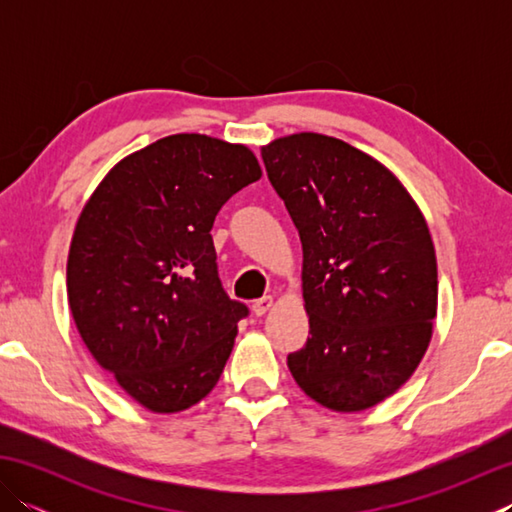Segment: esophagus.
I'll list each match as a JSON object with an SVG mask.
<instances>
[{
  "label": "esophagus",
  "mask_w": 512,
  "mask_h": 512,
  "mask_svg": "<svg viewBox=\"0 0 512 512\" xmlns=\"http://www.w3.org/2000/svg\"><path fill=\"white\" fill-rule=\"evenodd\" d=\"M270 308H273V297H262L253 303V312L257 317H262V314H266Z\"/></svg>",
  "instance_id": "34e87169"
}]
</instances>
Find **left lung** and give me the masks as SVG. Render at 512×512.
Instances as JSON below:
<instances>
[{
    "mask_svg": "<svg viewBox=\"0 0 512 512\" xmlns=\"http://www.w3.org/2000/svg\"><path fill=\"white\" fill-rule=\"evenodd\" d=\"M262 158L303 246L310 336L288 354L290 374L328 409L374 407L407 383L431 341L429 226L394 173L339 138L292 134Z\"/></svg>",
    "mask_w": 512,
    "mask_h": 512,
    "instance_id": "obj_1",
    "label": "left lung"
}]
</instances>
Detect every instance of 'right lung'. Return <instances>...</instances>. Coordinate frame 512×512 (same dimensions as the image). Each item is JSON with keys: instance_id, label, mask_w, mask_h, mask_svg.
Instances as JSON below:
<instances>
[{"instance_id": "right-lung-1", "label": "right lung", "mask_w": 512, "mask_h": 512, "mask_svg": "<svg viewBox=\"0 0 512 512\" xmlns=\"http://www.w3.org/2000/svg\"><path fill=\"white\" fill-rule=\"evenodd\" d=\"M259 178L248 147L176 134L118 162L81 211L68 255L76 330L149 411L189 409L220 380L248 308L222 288L211 228Z\"/></svg>"}]
</instances>
